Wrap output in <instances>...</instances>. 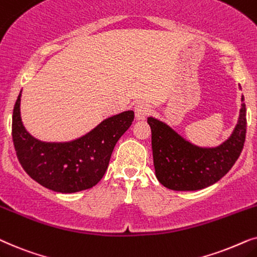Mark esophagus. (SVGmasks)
Returning a JSON list of instances; mask_svg holds the SVG:
<instances>
[{
	"instance_id": "obj_1",
	"label": "esophagus",
	"mask_w": 257,
	"mask_h": 257,
	"mask_svg": "<svg viewBox=\"0 0 257 257\" xmlns=\"http://www.w3.org/2000/svg\"><path fill=\"white\" fill-rule=\"evenodd\" d=\"M152 112V107L147 102H140L135 107V116L138 119H145Z\"/></svg>"
}]
</instances>
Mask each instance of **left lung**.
I'll return each instance as SVG.
<instances>
[{"label": "left lung", "mask_w": 257, "mask_h": 257, "mask_svg": "<svg viewBox=\"0 0 257 257\" xmlns=\"http://www.w3.org/2000/svg\"><path fill=\"white\" fill-rule=\"evenodd\" d=\"M237 124L227 141L215 148H201L188 142L169 125L148 117L157 180L172 190L203 189L221 180L240 157L247 132V110L241 98Z\"/></svg>", "instance_id": "left-lung-1"}]
</instances>
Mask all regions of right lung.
<instances>
[{"label":"right lung","mask_w":257,"mask_h":257,"mask_svg":"<svg viewBox=\"0 0 257 257\" xmlns=\"http://www.w3.org/2000/svg\"><path fill=\"white\" fill-rule=\"evenodd\" d=\"M21 93L14 105L12 132L17 159L26 173L41 186L62 194L89 189L100 182L116 142L134 121V111L105 118L74 141L42 142L33 138L23 125Z\"/></svg>","instance_id":"1"}]
</instances>
